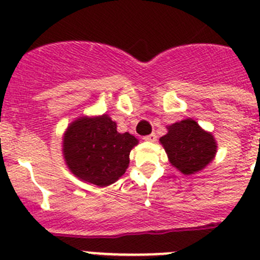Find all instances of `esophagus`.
Returning <instances> with one entry per match:
<instances>
[{"mask_svg": "<svg viewBox=\"0 0 260 260\" xmlns=\"http://www.w3.org/2000/svg\"><path fill=\"white\" fill-rule=\"evenodd\" d=\"M143 140L147 141V142H153V141H156V135L155 133H151V135L145 136V137H143Z\"/></svg>", "mask_w": 260, "mask_h": 260, "instance_id": "obj_1", "label": "esophagus"}]
</instances>
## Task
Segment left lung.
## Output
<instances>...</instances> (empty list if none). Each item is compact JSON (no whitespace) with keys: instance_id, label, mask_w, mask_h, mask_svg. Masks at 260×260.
Here are the masks:
<instances>
[{"instance_id":"obj_1","label":"left lung","mask_w":260,"mask_h":260,"mask_svg":"<svg viewBox=\"0 0 260 260\" xmlns=\"http://www.w3.org/2000/svg\"><path fill=\"white\" fill-rule=\"evenodd\" d=\"M168 133L160 138L171 166L184 175L203 170L215 158L217 142L212 133L203 129L191 118L168 125Z\"/></svg>"}]
</instances>
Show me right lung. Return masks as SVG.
I'll return each instance as SVG.
<instances>
[{"label":"right lung","instance_id":"obj_1","mask_svg":"<svg viewBox=\"0 0 260 260\" xmlns=\"http://www.w3.org/2000/svg\"><path fill=\"white\" fill-rule=\"evenodd\" d=\"M138 140L119 133L108 114L80 117L62 137V153L69 170L85 183L104 188L115 183L129 166V153Z\"/></svg>","mask_w":260,"mask_h":260}]
</instances>
